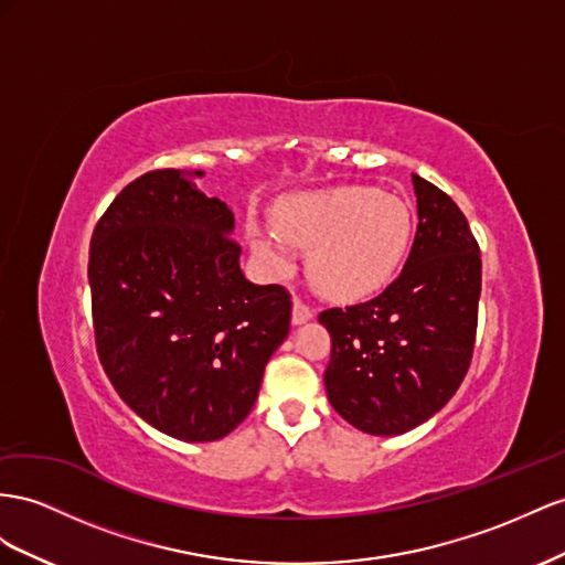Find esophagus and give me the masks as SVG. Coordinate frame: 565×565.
Masks as SVG:
<instances>
[{"mask_svg":"<svg viewBox=\"0 0 565 565\" xmlns=\"http://www.w3.org/2000/svg\"><path fill=\"white\" fill-rule=\"evenodd\" d=\"M313 318V309L309 307L307 301H301L299 297L295 299V303H292V323L295 326H301V323H307V320H311Z\"/></svg>","mask_w":565,"mask_h":565,"instance_id":"obj_1","label":"esophagus"}]
</instances>
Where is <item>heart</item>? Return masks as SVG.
Here are the masks:
<instances>
[{"instance_id":"b5f03b06","label":"heart","mask_w":565,"mask_h":565,"mask_svg":"<svg viewBox=\"0 0 565 565\" xmlns=\"http://www.w3.org/2000/svg\"><path fill=\"white\" fill-rule=\"evenodd\" d=\"M276 225L247 221L256 254L273 268L289 266V247H309V276L320 292L354 301L380 292L404 264L414 218L399 196L365 185H340L285 196Z\"/></svg>"}]
</instances>
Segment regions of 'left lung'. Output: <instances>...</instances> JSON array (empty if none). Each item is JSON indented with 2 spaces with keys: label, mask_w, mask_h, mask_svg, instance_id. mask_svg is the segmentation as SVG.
Instances as JSON below:
<instances>
[{
  "label": "left lung",
  "mask_w": 565,
  "mask_h": 565,
  "mask_svg": "<svg viewBox=\"0 0 565 565\" xmlns=\"http://www.w3.org/2000/svg\"><path fill=\"white\" fill-rule=\"evenodd\" d=\"M414 178L418 227L404 270L383 295L318 316L330 332L332 408L369 435L433 418L463 383L478 330L480 247L461 209Z\"/></svg>",
  "instance_id": "obj_1"
}]
</instances>
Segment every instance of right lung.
Listing matches in <instances>:
<instances>
[{
    "label": "right lung",
    "mask_w": 565,
    "mask_h": 565,
    "mask_svg": "<svg viewBox=\"0 0 565 565\" xmlns=\"http://www.w3.org/2000/svg\"><path fill=\"white\" fill-rule=\"evenodd\" d=\"M175 169L149 171L104 211L89 245L97 354L151 428L213 441L249 416L289 332L287 289L239 268L235 216Z\"/></svg>",
    "instance_id": "1"
}]
</instances>
